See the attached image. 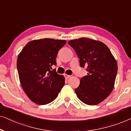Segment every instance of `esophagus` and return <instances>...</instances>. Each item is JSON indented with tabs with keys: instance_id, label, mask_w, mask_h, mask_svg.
Segmentation results:
<instances>
[{
	"instance_id": "obj_1",
	"label": "esophagus",
	"mask_w": 131,
	"mask_h": 131,
	"mask_svg": "<svg viewBox=\"0 0 131 131\" xmlns=\"http://www.w3.org/2000/svg\"><path fill=\"white\" fill-rule=\"evenodd\" d=\"M64 77H65V78H67V79H68L69 78L71 77V75H67V74H64Z\"/></svg>"
}]
</instances>
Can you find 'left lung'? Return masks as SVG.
<instances>
[{"label":"left lung","instance_id":"8db88e82","mask_svg":"<svg viewBox=\"0 0 131 131\" xmlns=\"http://www.w3.org/2000/svg\"><path fill=\"white\" fill-rule=\"evenodd\" d=\"M69 45L80 59V67L86 68L88 75L82 77L75 89L78 99L87 105L101 103L114 88L117 64L108 47L102 42L81 38Z\"/></svg>","mask_w":131,"mask_h":131}]
</instances>
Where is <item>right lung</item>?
<instances>
[{"instance_id":"add662e5","label":"right lung","mask_w":131,"mask_h":131,"mask_svg":"<svg viewBox=\"0 0 131 131\" xmlns=\"http://www.w3.org/2000/svg\"><path fill=\"white\" fill-rule=\"evenodd\" d=\"M67 41L37 39L28 42L19 54L17 67L20 83L29 99L38 105L53 101L64 84V78L52 69L58 51Z\"/></svg>"}]
</instances>
